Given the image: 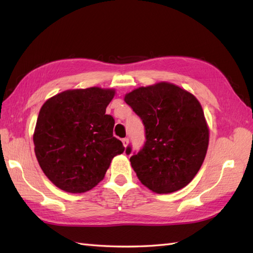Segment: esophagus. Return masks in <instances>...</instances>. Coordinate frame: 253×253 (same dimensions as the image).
Masks as SVG:
<instances>
[{
	"mask_svg": "<svg viewBox=\"0 0 253 253\" xmlns=\"http://www.w3.org/2000/svg\"><path fill=\"white\" fill-rule=\"evenodd\" d=\"M122 142H123V144H124V147H127L128 146V142H129V140H128V138H124L123 140H122Z\"/></svg>",
	"mask_w": 253,
	"mask_h": 253,
	"instance_id": "obj_1",
	"label": "esophagus"
}]
</instances>
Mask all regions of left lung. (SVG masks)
I'll use <instances>...</instances> for the list:
<instances>
[{
	"label": "left lung",
	"mask_w": 253,
	"mask_h": 253,
	"mask_svg": "<svg viewBox=\"0 0 253 253\" xmlns=\"http://www.w3.org/2000/svg\"><path fill=\"white\" fill-rule=\"evenodd\" d=\"M126 103L141 118L146 143L130 158L143 186L170 193L195 178L209 147V127L200 102L178 85L161 82L125 94ZM127 147L126 153L130 154Z\"/></svg>",
	"instance_id": "left-lung-1"
}]
</instances>
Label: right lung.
Returning <instances> with one entry per match:
<instances>
[{
    "label": "right lung",
    "mask_w": 253,
    "mask_h": 253,
    "mask_svg": "<svg viewBox=\"0 0 253 253\" xmlns=\"http://www.w3.org/2000/svg\"><path fill=\"white\" fill-rule=\"evenodd\" d=\"M115 89H71L52 96L38 116L35 153L45 176L60 189L83 193L104 178L124 152L113 136L115 121L105 114Z\"/></svg>",
    "instance_id": "1"
}]
</instances>
